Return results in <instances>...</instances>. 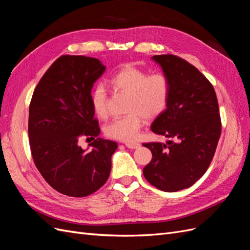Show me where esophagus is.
<instances>
[{
	"mask_svg": "<svg viewBox=\"0 0 250 250\" xmlns=\"http://www.w3.org/2000/svg\"><path fill=\"white\" fill-rule=\"evenodd\" d=\"M125 146H126L127 148H129V149H137V148H139L141 145H140L139 143H126Z\"/></svg>",
	"mask_w": 250,
	"mask_h": 250,
	"instance_id": "obj_1",
	"label": "esophagus"
}]
</instances>
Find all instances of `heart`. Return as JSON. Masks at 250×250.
Masks as SVG:
<instances>
[{
    "instance_id": "obj_1",
    "label": "heart",
    "mask_w": 250,
    "mask_h": 250,
    "mask_svg": "<svg viewBox=\"0 0 250 250\" xmlns=\"http://www.w3.org/2000/svg\"><path fill=\"white\" fill-rule=\"evenodd\" d=\"M111 83L118 89L130 95L128 115L112 120L105 126L108 138L133 142L137 140L144 124V117L153 119L165 110L169 99V80L164 73L148 75L146 71L132 65L122 67L111 77ZM107 90L102 83L90 93V104L96 115L104 119L108 115Z\"/></svg>"
}]
</instances>
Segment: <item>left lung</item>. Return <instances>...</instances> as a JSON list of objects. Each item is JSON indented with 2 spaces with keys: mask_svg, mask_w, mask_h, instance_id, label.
<instances>
[{
  "mask_svg": "<svg viewBox=\"0 0 250 250\" xmlns=\"http://www.w3.org/2000/svg\"><path fill=\"white\" fill-rule=\"evenodd\" d=\"M169 80L166 108L151 130L174 139L143 144L152 160L143 169L149 184L165 192H177L197 181L213 160L221 134L218 100L211 83L194 65L172 54L154 55Z\"/></svg>",
  "mask_w": 250,
  "mask_h": 250,
  "instance_id": "left-lung-1",
  "label": "left lung"
}]
</instances>
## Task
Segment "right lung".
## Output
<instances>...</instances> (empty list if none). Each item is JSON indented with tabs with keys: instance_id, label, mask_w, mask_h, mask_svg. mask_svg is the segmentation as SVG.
Returning <instances> with one entry per match:
<instances>
[{
	"instance_id": "obj_1",
	"label": "right lung",
	"mask_w": 250,
	"mask_h": 250,
	"mask_svg": "<svg viewBox=\"0 0 250 250\" xmlns=\"http://www.w3.org/2000/svg\"><path fill=\"white\" fill-rule=\"evenodd\" d=\"M99 59L63 55L44 73L29 106L28 133L36 168L47 183L71 197H85L106 183L116 142L98 138L90 93L105 72ZM94 140L89 151L78 142Z\"/></svg>"
}]
</instances>
